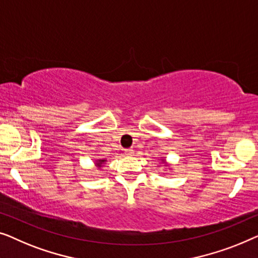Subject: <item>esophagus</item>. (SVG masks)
Returning <instances> with one entry per match:
<instances>
[{
  "instance_id": "esophagus-1",
  "label": "esophagus",
  "mask_w": 258,
  "mask_h": 258,
  "mask_svg": "<svg viewBox=\"0 0 258 258\" xmlns=\"http://www.w3.org/2000/svg\"><path fill=\"white\" fill-rule=\"evenodd\" d=\"M133 153H134V152H133L132 148H128V150H125V154H126V155H133Z\"/></svg>"
}]
</instances>
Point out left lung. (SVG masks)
<instances>
[{"mask_svg":"<svg viewBox=\"0 0 258 258\" xmlns=\"http://www.w3.org/2000/svg\"><path fill=\"white\" fill-rule=\"evenodd\" d=\"M160 160H161V164H162V162H164V164H165V162H166V160H165V159H162V158L160 159Z\"/></svg>","mask_w":258,"mask_h":258,"instance_id":"left-lung-1","label":"left lung"}]
</instances>
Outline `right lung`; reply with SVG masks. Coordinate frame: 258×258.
Instances as JSON below:
<instances>
[{"instance_id": "add662e5", "label": "right lung", "mask_w": 258, "mask_h": 258, "mask_svg": "<svg viewBox=\"0 0 258 258\" xmlns=\"http://www.w3.org/2000/svg\"><path fill=\"white\" fill-rule=\"evenodd\" d=\"M105 162H106V159H98V160L94 162V165H96L97 168H101V167L105 165Z\"/></svg>"}]
</instances>
